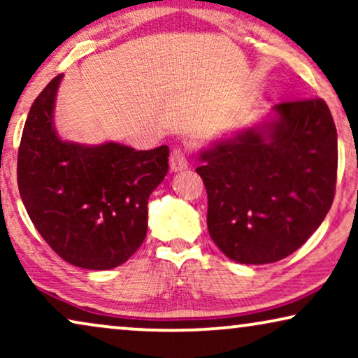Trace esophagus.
<instances>
[{"label":"esophagus","mask_w":358,"mask_h":358,"mask_svg":"<svg viewBox=\"0 0 358 358\" xmlns=\"http://www.w3.org/2000/svg\"><path fill=\"white\" fill-rule=\"evenodd\" d=\"M189 166V161H187V156L182 150H174L173 153L169 156V168L173 173H179V171H184L187 169Z\"/></svg>","instance_id":"obj_1"}]
</instances>
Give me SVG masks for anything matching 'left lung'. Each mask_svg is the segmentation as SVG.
<instances>
[{"label":"left lung","instance_id":"obj_1","mask_svg":"<svg viewBox=\"0 0 358 358\" xmlns=\"http://www.w3.org/2000/svg\"><path fill=\"white\" fill-rule=\"evenodd\" d=\"M210 238L239 264L290 256L320 228L336 192L337 131L322 99L282 102L199 153Z\"/></svg>","mask_w":358,"mask_h":358}]
</instances>
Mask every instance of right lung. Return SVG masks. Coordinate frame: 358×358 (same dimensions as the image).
<instances>
[{
  "label": "right lung",
  "mask_w": 358,
  "mask_h": 358,
  "mask_svg": "<svg viewBox=\"0 0 358 358\" xmlns=\"http://www.w3.org/2000/svg\"><path fill=\"white\" fill-rule=\"evenodd\" d=\"M62 80L53 78L29 110L17 155L19 194L34 227L63 261L107 271L143 243L148 199L168 174L169 148L63 140L53 124Z\"/></svg>",
  "instance_id": "add662e5"
}]
</instances>
